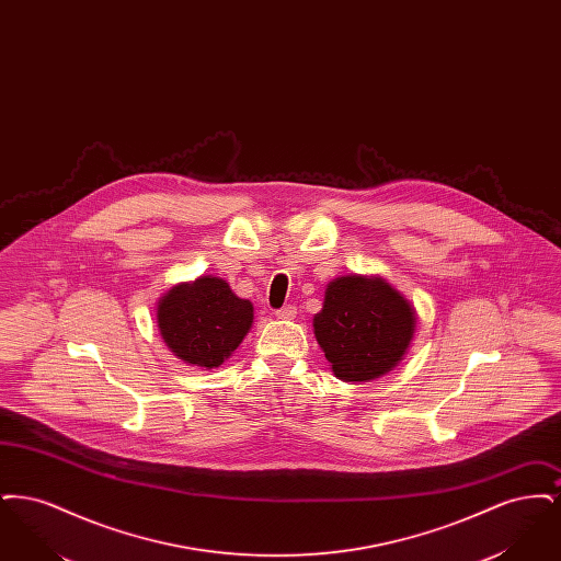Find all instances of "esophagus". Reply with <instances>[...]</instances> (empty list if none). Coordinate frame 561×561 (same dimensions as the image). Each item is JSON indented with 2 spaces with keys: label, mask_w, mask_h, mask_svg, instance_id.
Wrapping results in <instances>:
<instances>
[{
  "label": "esophagus",
  "mask_w": 561,
  "mask_h": 561,
  "mask_svg": "<svg viewBox=\"0 0 561 561\" xmlns=\"http://www.w3.org/2000/svg\"><path fill=\"white\" fill-rule=\"evenodd\" d=\"M275 316H277V320H294V318H296V307H293V305H286V307L277 309V311H275Z\"/></svg>",
  "instance_id": "34e87169"
}]
</instances>
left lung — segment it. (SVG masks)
I'll return each mask as SVG.
<instances>
[{
    "label": "left lung",
    "instance_id": "1",
    "mask_svg": "<svg viewBox=\"0 0 561 561\" xmlns=\"http://www.w3.org/2000/svg\"><path fill=\"white\" fill-rule=\"evenodd\" d=\"M416 328L412 305L382 277L345 275L328 284L313 332L332 373L345 382L393 370Z\"/></svg>",
    "mask_w": 561,
    "mask_h": 561
}]
</instances>
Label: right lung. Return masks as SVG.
I'll use <instances>...</instances> for the list:
<instances>
[{
    "label": "right lung",
    "mask_w": 561,
    "mask_h": 561,
    "mask_svg": "<svg viewBox=\"0 0 561 561\" xmlns=\"http://www.w3.org/2000/svg\"><path fill=\"white\" fill-rule=\"evenodd\" d=\"M254 307L220 277L179 284L158 302V328L168 348L188 366L218 368L252 328Z\"/></svg>",
    "instance_id": "add662e5"
}]
</instances>
